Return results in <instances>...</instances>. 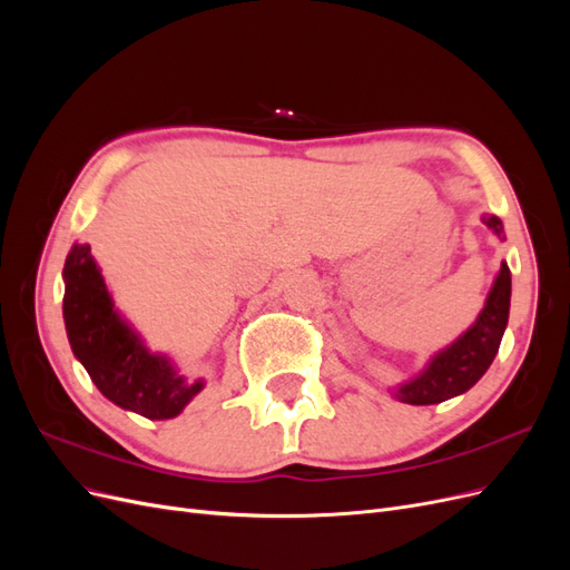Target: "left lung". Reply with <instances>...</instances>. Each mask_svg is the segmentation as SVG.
<instances>
[{"label": "left lung", "mask_w": 570, "mask_h": 570, "mask_svg": "<svg viewBox=\"0 0 570 570\" xmlns=\"http://www.w3.org/2000/svg\"><path fill=\"white\" fill-rule=\"evenodd\" d=\"M485 226L502 237L504 228L497 216H488ZM509 304H511V273L509 266L502 264L497 281L490 289L485 308H482L478 321L465 331L454 344L442 350L428 368L404 383L396 390V396L406 404H440L452 400L456 394L471 390L482 373L492 364V358L499 352L504 327L509 321Z\"/></svg>", "instance_id": "1"}]
</instances>
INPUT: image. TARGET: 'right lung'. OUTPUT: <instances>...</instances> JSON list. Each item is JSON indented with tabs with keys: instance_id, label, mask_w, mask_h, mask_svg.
<instances>
[{
	"instance_id": "1",
	"label": "right lung",
	"mask_w": 570,
	"mask_h": 570,
	"mask_svg": "<svg viewBox=\"0 0 570 570\" xmlns=\"http://www.w3.org/2000/svg\"><path fill=\"white\" fill-rule=\"evenodd\" d=\"M63 321L68 342L97 390L145 419H174L202 390L187 383L164 356L149 354L114 312L90 245H73L63 266Z\"/></svg>"
}]
</instances>
